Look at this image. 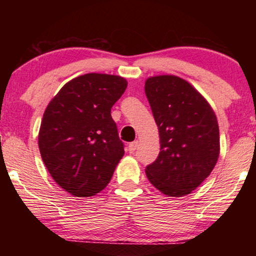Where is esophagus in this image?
<instances>
[{"label": "esophagus", "instance_id": "obj_1", "mask_svg": "<svg viewBox=\"0 0 256 256\" xmlns=\"http://www.w3.org/2000/svg\"><path fill=\"white\" fill-rule=\"evenodd\" d=\"M128 152H131V154H134V152H136V149L138 148V142L137 140H134V142H132V143H130V144H128Z\"/></svg>", "mask_w": 256, "mask_h": 256}]
</instances>
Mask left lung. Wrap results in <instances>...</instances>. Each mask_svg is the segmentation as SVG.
Returning <instances> with one entry per match:
<instances>
[{"label": "left lung", "instance_id": "left-lung-1", "mask_svg": "<svg viewBox=\"0 0 256 256\" xmlns=\"http://www.w3.org/2000/svg\"><path fill=\"white\" fill-rule=\"evenodd\" d=\"M144 90L160 136V152L146 167V177L167 196H185L210 174L218 161L216 113L192 84L176 76L148 78Z\"/></svg>", "mask_w": 256, "mask_h": 256}]
</instances>
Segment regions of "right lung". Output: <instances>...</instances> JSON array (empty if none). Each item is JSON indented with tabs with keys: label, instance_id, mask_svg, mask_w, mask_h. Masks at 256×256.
<instances>
[{
	"label": "right lung",
	"instance_id": "add662e5",
	"mask_svg": "<svg viewBox=\"0 0 256 256\" xmlns=\"http://www.w3.org/2000/svg\"><path fill=\"white\" fill-rule=\"evenodd\" d=\"M126 86L119 76L88 73L64 84L46 108L40 156L52 179L73 196L102 192L124 155L110 110Z\"/></svg>",
	"mask_w": 256,
	"mask_h": 256
}]
</instances>
